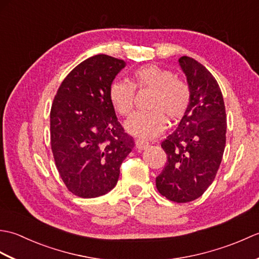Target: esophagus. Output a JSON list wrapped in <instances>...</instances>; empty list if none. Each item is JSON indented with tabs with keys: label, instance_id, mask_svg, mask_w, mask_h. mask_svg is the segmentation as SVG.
<instances>
[{
	"label": "esophagus",
	"instance_id": "obj_1",
	"mask_svg": "<svg viewBox=\"0 0 259 259\" xmlns=\"http://www.w3.org/2000/svg\"><path fill=\"white\" fill-rule=\"evenodd\" d=\"M136 147L138 148L139 150H144L146 148L149 147V142H147L142 139H137L136 140Z\"/></svg>",
	"mask_w": 259,
	"mask_h": 259
}]
</instances>
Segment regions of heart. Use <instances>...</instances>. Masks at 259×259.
I'll list each match as a JSON object with an SVG mask.
<instances>
[{
  "label": "heart",
  "mask_w": 259,
  "mask_h": 259,
  "mask_svg": "<svg viewBox=\"0 0 259 259\" xmlns=\"http://www.w3.org/2000/svg\"><path fill=\"white\" fill-rule=\"evenodd\" d=\"M135 90H150V112L135 113L124 122L130 135L141 139H152L161 135L167 119L172 122L181 120L191 102L189 84L168 69L147 64L134 71L130 83L113 82L109 88V101L120 115H129L134 110Z\"/></svg>",
  "instance_id": "1"
}]
</instances>
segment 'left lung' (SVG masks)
Wrapping results in <instances>:
<instances>
[{
    "instance_id": "left-lung-1",
    "label": "left lung",
    "mask_w": 259,
    "mask_h": 259,
    "mask_svg": "<svg viewBox=\"0 0 259 259\" xmlns=\"http://www.w3.org/2000/svg\"><path fill=\"white\" fill-rule=\"evenodd\" d=\"M191 90L188 111L178 128L161 142L166 166L156 187L168 200L199 198L216 177L226 146V109L216 79L190 57L179 59Z\"/></svg>"
}]
</instances>
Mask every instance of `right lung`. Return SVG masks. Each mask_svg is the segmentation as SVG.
Here are the masks:
<instances>
[{"instance_id": "obj_1", "label": "right lung", "mask_w": 259, "mask_h": 259, "mask_svg": "<svg viewBox=\"0 0 259 259\" xmlns=\"http://www.w3.org/2000/svg\"><path fill=\"white\" fill-rule=\"evenodd\" d=\"M124 61L97 54L60 84L50 112L51 149L60 177L81 198L107 194L135 146L109 101V88Z\"/></svg>"}]
</instances>
